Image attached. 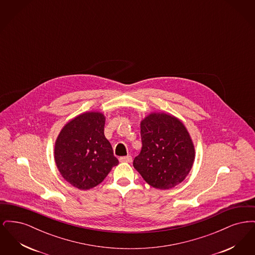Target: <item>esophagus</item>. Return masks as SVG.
I'll return each instance as SVG.
<instances>
[{
	"label": "esophagus",
	"instance_id": "esophagus-1",
	"mask_svg": "<svg viewBox=\"0 0 255 255\" xmlns=\"http://www.w3.org/2000/svg\"><path fill=\"white\" fill-rule=\"evenodd\" d=\"M120 161H122V162H131L132 161V157L131 156L122 157V158H120Z\"/></svg>",
	"mask_w": 255,
	"mask_h": 255
}]
</instances>
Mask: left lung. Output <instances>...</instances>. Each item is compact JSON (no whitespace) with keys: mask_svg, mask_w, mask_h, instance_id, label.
I'll return each instance as SVG.
<instances>
[{"mask_svg":"<svg viewBox=\"0 0 255 255\" xmlns=\"http://www.w3.org/2000/svg\"><path fill=\"white\" fill-rule=\"evenodd\" d=\"M141 151L133 165L143 180L158 189L181 182L192 168L195 149L190 134L177 118L152 113L140 122Z\"/></svg>","mask_w":255,"mask_h":255,"instance_id":"left-lung-1","label":"left lung"}]
</instances>
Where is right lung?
I'll list each match as a JSON object with an SVG mask.
<instances>
[{"mask_svg":"<svg viewBox=\"0 0 255 255\" xmlns=\"http://www.w3.org/2000/svg\"><path fill=\"white\" fill-rule=\"evenodd\" d=\"M104 124L103 114L84 113L68 122L55 141L56 166L62 177L78 189L97 186L119 164L104 135Z\"/></svg>","mask_w":255,"mask_h":255,"instance_id":"1","label":"right lung"}]
</instances>
